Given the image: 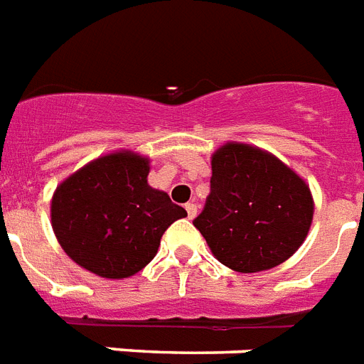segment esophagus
I'll use <instances>...</instances> for the list:
<instances>
[{
	"instance_id": "obj_1",
	"label": "esophagus",
	"mask_w": 364,
	"mask_h": 364,
	"mask_svg": "<svg viewBox=\"0 0 364 364\" xmlns=\"http://www.w3.org/2000/svg\"><path fill=\"white\" fill-rule=\"evenodd\" d=\"M186 210H188V218H190V220H193V218L197 216V205H196V203H188V205H186Z\"/></svg>"
}]
</instances>
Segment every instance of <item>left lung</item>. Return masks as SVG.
<instances>
[{
  "instance_id": "8db88e82",
  "label": "left lung",
  "mask_w": 364,
  "mask_h": 364,
  "mask_svg": "<svg viewBox=\"0 0 364 364\" xmlns=\"http://www.w3.org/2000/svg\"><path fill=\"white\" fill-rule=\"evenodd\" d=\"M210 165V196L193 225L212 255L244 274L289 259L312 225L304 178L274 154L235 141L218 148Z\"/></svg>"
}]
</instances>
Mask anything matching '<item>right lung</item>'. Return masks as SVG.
<instances>
[{"label": "right lung", "instance_id": "obj_1", "mask_svg": "<svg viewBox=\"0 0 364 364\" xmlns=\"http://www.w3.org/2000/svg\"><path fill=\"white\" fill-rule=\"evenodd\" d=\"M150 158L116 150L92 159L58 184L50 223L78 267L107 280L136 274L156 257L164 232L188 216L148 184Z\"/></svg>", "mask_w": 364, "mask_h": 364}]
</instances>
